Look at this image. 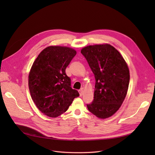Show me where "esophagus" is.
<instances>
[{
    "label": "esophagus",
    "instance_id": "esophagus-1",
    "mask_svg": "<svg viewBox=\"0 0 155 155\" xmlns=\"http://www.w3.org/2000/svg\"><path fill=\"white\" fill-rule=\"evenodd\" d=\"M79 95H80V96H82L83 95L84 92H83V89H81V90H79Z\"/></svg>",
    "mask_w": 155,
    "mask_h": 155
}]
</instances>
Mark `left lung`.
I'll use <instances>...</instances> for the list:
<instances>
[{
    "mask_svg": "<svg viewBox=\"0 0 155 155\" xmlns=\"http://www.w3.org/2000/svg\"><path fill=\"white\" fill-rule=\"evenodd\" d=\"M96 79L94 100L88 110L98 118L112 116L127 93L130 74L123 56L109 44L88 45L81 49Z\"/></svg>",
    "mask_w": 155,
    "mask_h": 155,
    "instance_id": "left-lung-1",
    "label": "left lung"
}]
</instances>
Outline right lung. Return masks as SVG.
<instances>
[{"label":"right lung","instance_id":"1","mask_svg":"<svg viewBox=\"0 0 155 155\" xmlns=\"http://www.w3.org/2000/svg\"><path fill=\"white\" fill-rule=\"evenodd\" d=\"M76 54L74 49L50 46L41 51L31 67L28 87L32 100L44 114L56 118L66 112L79 92L71 88L65 69Z\"/></svg>","mask_w":155,"mask_h":155}]
</instances>
